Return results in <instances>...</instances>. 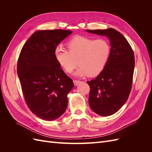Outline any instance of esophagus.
I'll return each mask as SVG.
<instances>
[{
  "mask_svg": "<svg viewBox=\"0 0 152 152\" xmlns=\"http://www.w3.org/2000/svg\"><path fill=\"white\" fill-rule=\"evenodd\" d=\"M80 82V80H73V83H74L75 86H77Z\"/></svg>",
  "mask_w": 152,
  "mask_h": 152,
  "instance_id": "esophagus-1",
  "label": "esophagus"
}]
</instances>
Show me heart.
<instances>
[{
  "mask_svg": "<svg viewBox=\"0 0 152 152\" xmlns=\"http://www.w3.org/2000/svg\"><path fill=\"white\" fill-rule=\"evenodd\" d=\"M67 49L57 46L54 49L55 59L64 72L72 73L77 66L75 75L79 77H96L107 66L111 47L107 40H94L86 36L77 35L67 42Z\"/></svg>",
  "mask_w": 152,
  "mask_h": 152,
  "instance_id": "heart-1",
  "label": "heart"
}]
</instances>
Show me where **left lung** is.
Masks as SVG:
<instances>
[{
	"mask_svg": "<svg viewBox=\"0 0 152 152\" xmlns=\"http://www.w3.org/2000/svg\"><path fill=\"white\" fill-rule=\"evenodd\" d=\"M86 31L110 40L111 52L107 66L87 83L90 87L91 108L99 115H112L121 109L129 96L134 70V52L123 35L113 28Z\"/></svg>",
	"mask_w": 152,
	"mask_h": 152,
	"instance_id": "8db88e82",
	"label": "left lung"
}]
</instances>
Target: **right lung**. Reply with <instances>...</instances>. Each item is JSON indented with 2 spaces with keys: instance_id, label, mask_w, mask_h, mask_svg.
I'll list each match as a JSON object with an SVG mask.
<instances>
[{
  "instance_id": "1",
  "label": "right lung",
  "mask_w": 152,
  "mask_h": 152,
  "mask_svg": "<svg viewBox=\"0 0 152 152\" xmlns=\"http://www.w3.org/2000/svg\"><path fill=\"white\" fill-rule=\"evenodd\" d=\"M72 33L61 29L35 31L18 58L17 73L25 102L32 113L45 121L64 113L67 95L74 86L54 56L57 45Z\"/></svg>"
}]
</instances>
